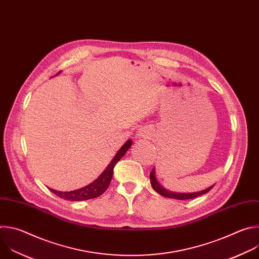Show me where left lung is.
<instances>
[{
	"instance_id": "1",
	"label": "left lung",
	"mask_w": 259,
	"mask_h": 259,
	"mask_svg": "<svg viewBox=\"0 0 259 259\" xmlns=\"http://www.w3.org/2000/svg\"><path fill=\"white\" fill-rule=\"evenodd\" d=\"M150 177H151V183H152V187L153 189L158 193L160 194L161 196H164L166 198H171V199H177V200H190V199H193V198H196L198 196H201V195H204V194H207L213 187L207 189V190H204L202 192H199V193H194V194H175V193H171V192H168L166 191L165 189H163L160 184L158 183L157 179H156V175H155V169L152 170L151 174H150Z\"/></svg>"
}]
</instances>
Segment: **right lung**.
Listing matches in <instances>:
<instances>
[{"mask_svg":"<svg viewBox=\"0 0 259 259\" xmlns=\"http://www.w3.org/2000/svg\"><path fill=\"white\" fill-rule=\"evenodd\" d=\"M132 144L131 140H128L122 147L121 150L117 153V155L115 156V158L112 160L108 164V166L106 167V169L102 172V174L92 183H90L89 186L84 187L80 190H76V191H71V192H58L55 190L50 189V191L55 194L57 197L67 200V201H85V200H90V199H94L99 197L100 195H102L108 188L110 180L113 178V174H114V168L116 166V164L121 160V158L126 154V152L130 149V146Z\"/></svg>","mask_w":259,"mask_h":259,"instance_id":"right-lung-1","label":"right lung"}]
</instances>
